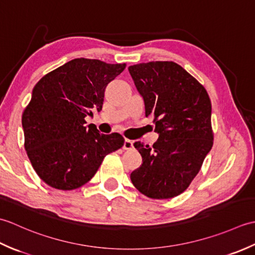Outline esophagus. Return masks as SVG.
I'll list each match as a JSON object with an SVG mask.
<instances>
[{
  "label": "esophagus",
  "instance_id": "34e87169",
  "mask_svg": "<svg viewBox=\"0 0 255 255\" xmlns=\"http://www.w3.org/2000/svg\"><path fill=\"white\" fill-rule=\"evenodd\" d=\"M123 148H124V150H131L133 148V142L131 141V140L126 139V140H125V142H124Z\"/></svg>",
  "mask_w": 255,
  "mask_h": 255
}]
</instances>
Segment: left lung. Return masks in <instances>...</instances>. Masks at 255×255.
Listing matches in <instances>:
<instances>
[{"instance_id": "left-lung-1", "label": "left lung", "mask_w": 255, "mask_h": 255, "mask_svg": "<svg viewBox=\"0 0 255 255\" xmlns=\"http://www.w3.org/2000/svg\"><path fill=\"white\" fill-rule=\"evenodd\" d=\"M128 70L143 99L145 117H153L154 131L159 133L152 148L133 143L142 164L130 180L150 198L175 197L189 186L213 147L208 93L173 61L139 63Z\"/></svg>"}]
</instances>
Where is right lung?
I'll use <instances>...</instances> for the list:
<instances>
[{"label": "right lung", "instance_id": "1", "mask_svg": "<svg viewBox=\"0 0 255 255\" xmlns=\"http://www.w3.org/2000/svg\"><path fill=\"white\" fill-rule=\"evenodd\" d=\"M126 63L78 58L42 77L21 116L25 150L34 170L48 185L71 191L88 183L105 156L121 149L119 133H100L86 126L92 110H102L106 85Z\"/></svg>", "mask_w": 255, "mask_h": 255}]
</instances>
